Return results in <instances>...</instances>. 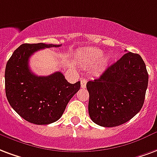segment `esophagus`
Segmentation results:
<instances>
[{"label": "esophagus", "instance_id": "1", "mask_svg": "<svg viewBox=\"0 0 157 157\" xmlns=\"http://www.w3.org/2000/svg\"><path fill=\"white\" fill-rule=\"evenodd\" d=\"M86 83H87V80L85 78H82V80H81V86H82V88H86Z\"/></svg>", "mask_w": 157, "mask_h": 157}]
</instances>
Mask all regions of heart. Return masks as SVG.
<instances>
[{
	"mask_svg": "<svg viewBox=\"0 0 157 157\" xmlns=\"http://www.w3.org/2000/svg\"><path fill=\"white\" fill-rule=\"evenodd\" d=\"M103 55V52L98 48H88L79 56V60L84 66H92L99 61ZM108 57L103 56L99 62V68L101 69L107 65Z\"/></svg>",
	"mask_w": 157,
	"mask_h": 157,
	"instance_id": "obj_1",
	"label": "heart"
}]
</instances>
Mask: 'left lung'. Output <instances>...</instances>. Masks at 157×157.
<instances>
[{"label": "left lung", "instance_id": "obj_1", "mask_svg": "<svg viewBox=\"0 0 157 157\" xmlns=\"http://www.w3.org/2000/svg\"><path fill=\"white\" fill-rule=\"evenodd\" d=\"M147 86L148 73L141 56L126 52L99 78L87 82L90 119L104 127L127 122L142 107Z\"/></svg>", "mask_w": 157, "mask_h": 157}]
</instances>
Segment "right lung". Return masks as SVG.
Returning <instances> with one entry per match:
<instances>
[{
    "mask_svg": "<svg viewBox=\"0 0 157 157\" xmlns=\"http://www.w3.org/2000/svg\"><path fill=\"white\" fill-rule=\"evenodd\" d=\"M53 44H22L8 60L5 71L6 95L11 107L23 119L36 125L59 120L70 100L81 87L71 84L60 71L38 76L29 67V59L39 50L59 47Z\"/></svg>",
    "mask_w": 157,
    "mask_h": 157,
    "instance_id": "add662e5",
    "label": "right lung"
}]
</instances>
